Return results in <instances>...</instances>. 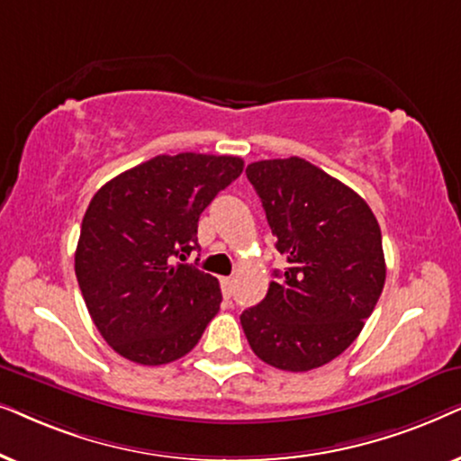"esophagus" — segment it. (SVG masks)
I'll use <instances>...</instances> for the list:
<instances>
[{
    "mask_svg": "<svg viewBox=\"0 0 461 461\" xmlns=\"http://www.w3.org/2000/svg\"><path fill=\"white\" fill-rule=\"evenodd\" d=\"M221 288H223V297L230 299L234 294V278H221Z\"/></svg>",
    "mask_w": 461,
    "mask_h": 461,
    "instance_id": "34e87169",
    "label": "esophagus"
}]
</instances>
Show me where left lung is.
Instances as JSON below:
<instances>
[{
    "instance_id": "obj_1",
    "label": "left lung",
    "mask_w": 461,
    "mask_h": 461,
    "mask_svg": "<svg viewBox=\"0 0 461 461\" xmlns=\"http://www.w3.org/2000/svg\"><path fill=\"white\" fill-rule=\"evenodd\" d=\"M247 176L288 267L242 312L244 335L276 369H318L349 348L375 310L385 282L382 230L354 189L303 158L261 159Z\"/></svg>"
}]
</instances>
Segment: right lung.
<instances>
[{
    "label": "right lung",
    "mask_w": 461,
    "mask_h": 461,
    "mask_svg": "<svg viewBox=\"0 0 461 461\" xmlns=\"http://www.w3.org/2000/svg\"><path fill=\"white\" fill-rule=\"evenodd\" d=\"M242 158L156 156L105 183L90 200L76 276L92 322L132 363L185 356L221 305L219 280L183 263L198 247V219L240 176Z\"/></svg>",
    "instance_id": "obj_1"
}]
</instances>
